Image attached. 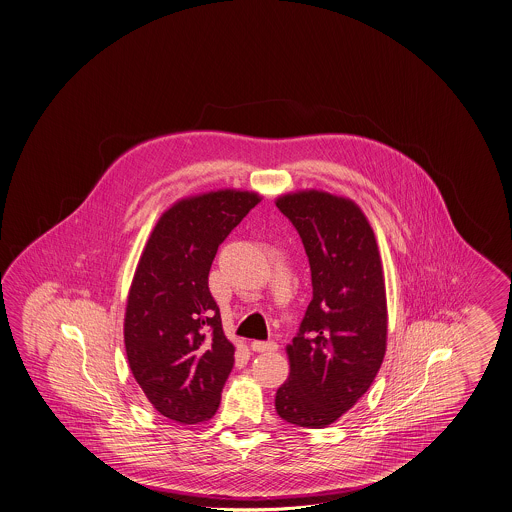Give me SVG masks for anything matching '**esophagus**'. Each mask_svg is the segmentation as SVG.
<instances>
[{"mask_svg": "<svg viewBox=\"0 0 512 512\" xmlns=\"http://www.w3.org/2000/svg\"><path fill=\"white\" fill-rule=\"evenodd\" d=\"M250 350L258 351V353H275L278 350L277 342H260V340H254L250 344Z\"/></svg>", "mask_w": 512, "mask_h": 512, "instance_id": "obj_1", "label": "esophagus"}]
</instances>
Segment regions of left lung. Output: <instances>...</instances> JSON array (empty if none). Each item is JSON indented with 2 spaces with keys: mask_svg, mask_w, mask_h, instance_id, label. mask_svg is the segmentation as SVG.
Returning <instances> with one entry per match:
<instances>
[{
  "mask_svg": "<svg viewBox=\"0 0 512 512\" xmlns=\"http://www.w3.org/2000/svg\"><path fill=\"white\" fill-rule=\"evenodd\" d=\"M307 250L312 301L286 346L290 376L275 409L286 423L325 428L370 389L387 350V295L376 235L351 198L325 190L282 194Z\"/></svg>",
  "mask_w": 512,
  "mask_h": 512,
  "instance_id": "left-lung-1",
  "label": "left lung"
}]
</instances>
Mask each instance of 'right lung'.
Returning <instances> with one entry per match:
<instances>
[{
	"label": "right lung",
	"mask_w": 512,
	"mask_h": 512,
	"mask_svg": "<svg viewBox=\"0 0 512 512\" xmlns=\"http://www.w3.org/2000/svg\"><path fill=\"white\" fill-rule=\"evenodd\" d=\"M262 196L219 189L185 196L153 226L127 295L123 338L151 406L179 424L209 421L234 366L207 277L219 245Z\"/></svg>",
	"instance_id": "1"
}]
</instances>
